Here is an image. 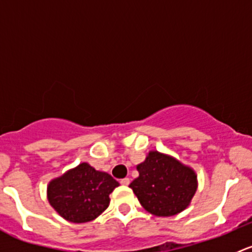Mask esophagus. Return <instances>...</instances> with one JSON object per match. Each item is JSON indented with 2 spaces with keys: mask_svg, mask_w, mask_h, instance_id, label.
<instances>
[{
  "mask_svg": "<svg viewBox=\"0 0 252 252\" xmlns=\"http://www.w3.org/2000/svg\"><path fill=\"white\" fill-rule=\"evenodd\" d=\"M121 184L129 185L130 184V179H129V178H123V179H121Z\"/></svg>",
  "mask_w": 252,
  "mask_h": 252,
  "instance_id": "1",
  "label": "esophagus"
}]
</instances>
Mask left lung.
<instances>
[{
    "mask_svg": "<svg viewBox=\"0 0 252 252\" xmlns=\"http://www.w3.org/2000/svg\"><path fill=\"white\" fill-rule=\"evenodd\" d=\"M136 168L139 177L129 187L152 215H177L188 207L196 192V174L173 157L151 151Z\"/></svg>",
    "mask_w": 252,
    "mask_h": 252,
    "instance_id": "left-lung-1",
    "label": "left lung"
}]
</instances>
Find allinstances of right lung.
<instances>
[{"mask_svg":"<svg viewBox=\"0 0 252 252\" xmlns=\"http://www.w3.org/2000/svg\"><path fill=\"white\" fill-rule=\"evenodd\" d=\"M118 182L110 174L98 172L88 163L48 184L47 196L51 206L64 220L85 223L95 220L110 204V194Z\"/></svg>","mask_w":252,"mask_h":252,"instance_id":"right-lung-1","label":"right lung"}]
</instances>
